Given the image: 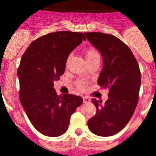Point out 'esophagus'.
<instances>
[{"instance_id": "esophagus-1", "label": "esophagus", "mask_w": 156, "mask_h": 156, "mask_svg": "<svg viewBox=\"0 0 156 156\" xmlns=\"http://www.w3.org/2000/svg\"><path fill=\"white\" fill-rule=\"evenodd\" d=\"M83 101L84 103H88V102L90 101V99L88 98V97H83Z\"/></svg>"}]
</instances>
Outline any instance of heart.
I'll list each match as a JSON object with an SVG mask.
<instances>
[{"instance_id": "obj_1", "label": "heart", "mask_w": 156, "mask_h": 156, "mask_svg": "<svg viewBox=\"0 0 156 156\" xmlns=\"http://www.w3.org/2000/svg\"><path fill=\"white\" fill-rule=\"evenodd\" d=\"M98 52L94 51L93 49H89L87 51H86V54H85V58L86 60H88V59H91V58H95V57H98ZM85 85H86V83L84 81H79L77 83V86L79 87L80 88H85Z\"/></svg>"}]
</instances>
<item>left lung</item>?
I'll list each match as a JSON object with an SVG mask.
<instances>
[{
    "label": "left lung",
    "mask_w": 156,
    "mask_h": 156,
    "mask_svg": "<svg viewBox=\"0 0 156 156\" xmlns=\"http://www.w3.org/2000/svg\"><path fill=\"white\" fill-rule=\"evenodd\" d=\"M84 34L103 58L98 84L109 88V98L105 103L92 99L97 113L88 121V129L98 136H112L127 125L135 110L141 73L130 49L119 38L99 32Z\"/></svg>",
    "instance_id": "8db88e82"
}]
</instances>
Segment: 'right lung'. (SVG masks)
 I'll use <instances>...</instances> for the list:
<instances>
[{"label": "right lung", "instance_id": "1", "mask_svg": "<svg viewBox=\"0 0 156 156\" xmlns=\"http://www.w3.org/2000/svg\"><path fill=\"white\" fill-rule=\"evenodd\" d=\"M83 40V33L47 34L32 42L21 58L20 101L34 127L46 136L64 134L72 114L83 103L81 97L58 96L54 88V81L64 73L68 55Z\"/></svg>", "mask_w": 156, "mask_h": 156}]
</instances>
